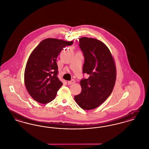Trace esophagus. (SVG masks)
<instances>
[{
  "mask_svg": "<svg viewBox=\"0 0 149 149\" xmlns=\"http://www.w3.org/2000/svg\"><path fill=\"white\" fill-rule=\"evenodd\" d=\"M75 82H76V81L74 79H72V80H71L70 81H68L67 83H68V85H72V84H73Z\"/></svg>",
  "mask_w": 149,
  "mask_h": 149,
  "instance_id": "obj_1",
  "label": "esophagus"
}]
</instances>
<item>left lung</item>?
<instances>
[{
	"label": "left lung",
	"mask_w": 149,
	"mask_h": 149,
	"mask_svg": "<svg viewBox=\"0 0 149 149\" xmlns=\"http://www.w3.org/2000/svg\"><path fill=\"white\" fill-rule=\"evenodd\" d=\"M85 62L83 73L89 75L80 81L82 91L74 100L83 109H94L111 93L116 80V68L109 49L102 42L83 37L79 40Z\"/></svg>",
	"instance_id": "obj_1"
}]
</instances>
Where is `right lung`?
Returning a JSON list of instances; mask_svg holds the SVG:
<instances>
[{
	"instance_id": "obj_1",
	"label": "right lung",
	"mask_w": 149,
	"mask_h": 149,
	"mask_svg": "<svg viewBox=\"0 0 149 149\" xmlns=\"http://www.w3.org/2000/svg\"><path fill=\"white\" fill-rule=\"evenodd\" d=\"M73 41L48 38L42 40L30 55L24 71V84L36 102L47 104L54 99L62 82L57 77L56 58Z\"/></svg>"
}]
</instances>
